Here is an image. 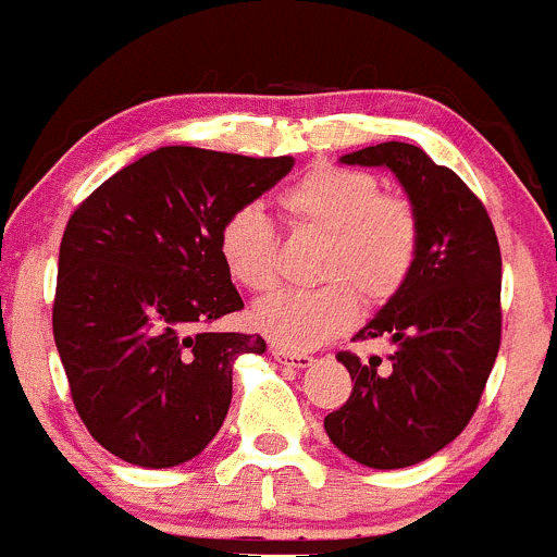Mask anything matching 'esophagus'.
<instances>
[{
	"label": "esophagus",
	"instance_id": "1",
	"mask_svg": "<svg viewBox=\"0 0 557 557\" xmlns=\"http://www.w3.org/2000/svg\"><path fill=\"white\" fill-rule=\"evenodd\" d=\"M273 358L278 363H284V367H293V369H306L314 363V358H311L309 352H289V349H282V347H273Z\"/></svg>",
	"mask_w": 557,
	"mask_h": 557
}]
</instances>
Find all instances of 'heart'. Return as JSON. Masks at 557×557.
Listing matches in <instances>:
<instances>
[{
    "mask_svg": "<svg viewBox=\"0 0 557 557\" xmlns=\"http://www.w3.org/2000/svg\"><path fill=\"white\" fill-rule=\"evenodd\" d=\"M278 208L300 232L325 235L320 289H284L253 309V325L275 347L306 352L342 336L369 306L394 300L421 251V219L401 194L383 190L363 169L317 163L278 194ZM219 253L232 282L268 293L278 282V235L257 205L232 210L219 230Z\"/></svg>",
    "mask_w": 557,
    "mask_h": 557,
    "instance_id": "b5f03b06",
    "label": "heart"
}]
</instances>
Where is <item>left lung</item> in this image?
I'll return each instance as SVG.
<instances>
[{"label": "left lung", "mask_w": 557, "mask_h": 557, "mask_svg": "<svg viewBox=\"0 0 557 557\" xmlns=\"http://www.w3.org/2000/svg\"><path fill=\"white\" fill-rule=\"evenodd\" d=\"M342 163L388 166L421 219V251L407 287L355 338H391L380 358H336L352 394L325 416L333 446L377 470L423 462L468 426L500 349V246L479 196L421 147L385 141Z\"/></svg>", "instance_id": "obj_1"}]
</instances>
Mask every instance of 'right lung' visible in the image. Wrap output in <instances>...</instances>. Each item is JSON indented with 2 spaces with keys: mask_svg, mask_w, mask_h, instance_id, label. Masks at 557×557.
<instances>
[{
  "mask_svg": "<svg viewBox=\"0 0 557 557\" xmlns=\"http://www.w3.org/2000/svg\"><path fill=\"white\" fill-rule=\"evenodd\" d=\"M295 158L161 147L73 210L60 246L54 342L95 441L139 468H174L219 434L232 363L259 333H215L243 309L219 253L221 221Z\"/></svg>",
  "mask_w": 557,
  "mask_h": 557,
  "instance_id": "obj_1",
  "label": "right lung"
}]
</instances>
